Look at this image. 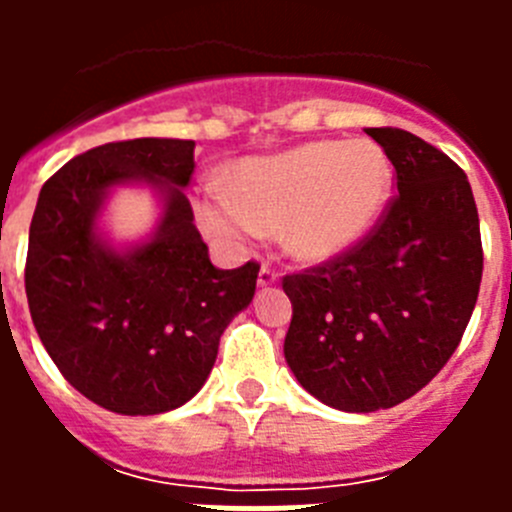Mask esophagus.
<instances>
[{"label": "esophagus", "instance_id": "34e87169", "mask_svg": "<svg viewBox=\"0 0 512 512\" xmlns=\"http://www.w3.org/2000/svg\"><path fill=\"white\" fill-rule=\"evenodd\" d=\"M279 282V274L271 266H261L259 269V287H271V284Z\"/></svg>", "mask_w": 512, "mask_h": 512}]
</instances>
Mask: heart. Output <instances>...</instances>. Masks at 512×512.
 Returning a JSON list of instances; mask_svg holds the SVG:
<instances>
[{"label": "heart", "mask_w": 512, "mask_h": 512, "mask_svg": "<svg viewBox=\"0 0 512 512\" xmlns=\"http://www.w3.org/2000/svg\"><path fill=\"white\" fill-rule=\"evenodd\" d=\"M392 166L372 140H310L235 164L228 189L210 184L194 197L207 235L243 248L277 230L284 253L328 264L354 251L390 202Z\"/></svg>", "instance_id": "heart-1"}]
</instances>
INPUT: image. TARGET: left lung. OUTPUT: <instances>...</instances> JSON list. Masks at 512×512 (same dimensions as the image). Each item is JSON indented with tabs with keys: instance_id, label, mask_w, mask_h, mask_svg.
I'll return each mask as SVG.
<instances>
[{
	"instance_id": "8db88e82",
	"label": "left lung",
	"mask_w": 512,
	"mask_h": 512,
	"mask_svg": "<svg viewBox=\"0 0 512 512\" xmlns=\"http://www.w3.org/2000/svg\"><path fill=\"white\" fill-rule=\"evenodd\" d=\"M395 166L397 197L341 259L284 277V359L328 408L374 413L431 382L459 346L482 282L467 174L400 128H366Z\"/></svg>"
}]
</instances>
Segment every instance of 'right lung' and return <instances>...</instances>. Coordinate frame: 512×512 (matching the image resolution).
I'll use <instances>...</instances> for the list:
<instances>
[{
  "instance_id": "add662e5",
  "label": "right lung",
  "mask_w": 512,
  "mask_h": 512,
  "mask_svg": "<svg viewBox=\"0 0 512 512\" xmlns=\"http://www.w3.org/2000/svg\"><path fill=\"white\" fill-rule=\"evenodd\" d=\"M192 171L194 140L135 138L71 158L40 189L25 264L33 325L71 387L112 413L192 400L256 292L259 264L210 261L182 192ZM120 186H148L162 212L146 239L117 247L98 223Z\"/></svg>"
}]
</instances>
